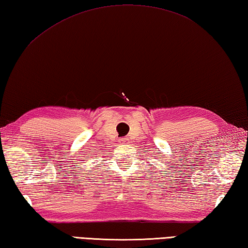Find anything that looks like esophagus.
<instances>
[{"label":"esophagus","mask_w":248,"mask_h":248,"mask_svg":"<svg viewBox=\"0 0 248 248\" xmlns=\"http://www.w3.org/2000/svg\"><path fill=\"white\" fill-rule=\"evenodd\" d=\"M119 143L120 144H128L129 143V139L128 138H121L119 140Z\"/></svg>","instance_id":"1"}]
</instances>
